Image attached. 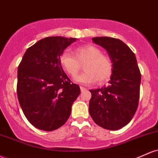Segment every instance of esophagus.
Instances as JSON below:
<instances>
[{
	"mask_svg": "<svg viewBox=\"0 0 158 158\" xmlns=\"http://www.w3.org/2000/svg\"><path fill=\"white\" fill-rule=\"evenodd\" d=\"M80 89H81V91H85V90H87L85 88H84V87H82V86H80Z\"/></svg>",
	"mask_w": 158,
	"mask_h": 158,
	"instance_id": "obj_1",
	"label": "esophagus"
}]
</instances>
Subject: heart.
<instances>
[{
	"label": "heart",
	"mask_w": 158,
	"mask_h": 158,
	"mask_svg": "<svg viewBox=\"0 0 158 158\" xmlns=\"http://www.w3.org/2000/svg\"><path fill=\"white\" fill-rule=\"evenodd\" d=\"M75 56L68 51L60 54L59 61L69 75L74 76L80 70V63H84L85 71L76 76L74 80L82 85L106 82L112 76L113 64L109 57L103 55L101 50L92 45L80 46L74 50Z\"/></svg>",
	"instance_id": "obj_1"
}]
</instances>
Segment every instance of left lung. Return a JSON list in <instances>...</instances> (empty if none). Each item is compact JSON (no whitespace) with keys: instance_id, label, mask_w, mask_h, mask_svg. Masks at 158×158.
Returning a JSON list of instances; mask_svg holds the SVG:
<instances>
[{"instance_id":"left-lung-1","label":"left lung","mask_w":158,"mask_h":158,"mask_svg":"<svg viewBox=\"0 0 158 158\" xmlns=\"http://www.w3.org/2000/svg\"><path fill=\"white\" fill-rule=\"evenodd\" d=\"M92 40L106 50L113 71L108 86L90 90L89 113L100 127L116 131L127 125L136 113L141 74L135 54L124 42L108 37Z\"/></svg>"}]
</instances>
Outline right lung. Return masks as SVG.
Returning <instances> with one entry per match:
<instances>
[{
    "instance_id": "right-lung-1",
    "label": "right lung",
    "mask_w": 158,
    "mask_h": 158,
    "mask_svg": "<svg viewBox=\"0 0 158 158\" xmlns=\"http://www.w3.org/2000/svg\"><path fill=\"white\" fill-rule=\"evenodd\" d=\"M76 40L43 38L26 50L19 65V102L29 122L38 129L52 131L64 125L80 94L59 61L60 54Z\"/></svg>"
}]
</instances>
